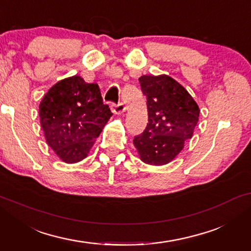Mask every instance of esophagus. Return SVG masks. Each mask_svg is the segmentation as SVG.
<instances>
[{
  "instance_id": "obj_1",
  "label": "esophagus",
  "mask_w": 251,
  "mask_h": 251,
  "mask_svg": "<svg viewBox=\"0 0 251 251\" xmlns=\"http://www.w3.org/2000/svg\"><path fill=\"white\" fill-rule=\"evenodd\" d=\"M111 109H112V112L114 113V114H122V113L126 111V107H125V105L122 104V102H119L118 105L111 104Z\"/></svg>"
}]
</instances>
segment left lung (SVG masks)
<instances>
[{
    "label": "left lung",
    "instance_id": "left-lung-1",
    "mask_svg": "<svg viewBox=\"0 0 251 251\" xmlns=\"http://www.w3.org/2000/svg\"><path fill=\"white\" fill-rule=\"evenodd\" d=\"M139 83L147 99L149 123L133 145L143 162L163 166L192 138L200 109L186 89L168 75H143Z\"/></svg>",
    "mask_w": 251,
    "mask_h": 251
}]
</instances>
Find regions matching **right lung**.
<instances>
[{"label": "right lung", "instance_id": "1", "mask_svg": "<svg viewBox=\"0 0 251 251\" xmlns=\"http://www.w3.org/2000/svg\"><path fill=\"white\" fill-rule=\"evenodd\" d=\"M39 112L48 145L66 163L88 156L112 116L98 85L77 75L52 85L40 102Z\"/></svg>", "mask_w": 251, "mask_h": 251}]
</instances>
